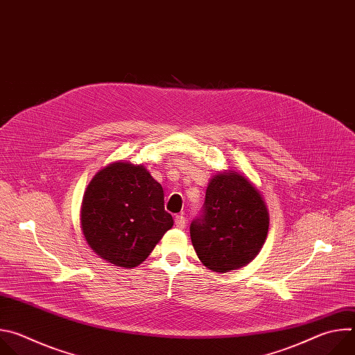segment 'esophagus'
<instances>
[{"instance_id": "34e87169", "label": "esophagus", "mask_w": 355, "mask_h": 355, "mask_svg": "<svg viewBox=\"0 0 355 355\" xmlns=\"http://www.w3.org/2000/svg\"><path fill=\"white\" fill-rule=\"evenodd\" d=\"M174 222H175V226H177L178 229H184L185 225H187V220H185V218H184L182 215H177V216L174 218Z\"/></svg>"}]
</instances>
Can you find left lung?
<instances>
[{
  "label": "left lung",
  "mask_w": 355,
  "mask_h": 355,
  "mask_svg": "<svg viewBox=\"0 0 355 355\" xmlns=\"http://www.w3.org/2000/svg\"><path fill=\"white\" fill-rule=\"evenodd\" d=\"M270 226L259 188L236 170L218 171L209 181L204 214L191 223L196 256L208 270L229 272L257 257Z\"/></svg>",
  "instance_id": "1"
}]
</instances>
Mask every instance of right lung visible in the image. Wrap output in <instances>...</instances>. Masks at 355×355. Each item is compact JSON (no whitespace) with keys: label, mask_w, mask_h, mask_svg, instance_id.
<instances>
[{"label":"right lung","mask_w":355,"mask_h":355,"mask_svg":"<svg viewBox=\"0 0 355 355\" xmlns=\"http://www.w3.org/2000/svg\"><path fill=\"white\" fill-rule=\"evenodd\" d=\"M81 230L98 257L122 268L141 264L173 227L164 191L143 164L115 162L89 181L81 204Z\"/></svg>","instance_id":"1"}]
</instances>
